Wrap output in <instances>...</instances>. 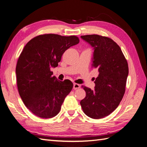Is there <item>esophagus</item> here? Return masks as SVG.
<instances>
[{"mask_svg":"<svg viewBox=\"0 0 147 147\" xmlns=\"http://www.w3.org/2000/svg\"><path fill=\"white\" fill-rule=\"evenodd\" d=\"M80 87V84H78L77 83H74V89L75 90H77V89H78V88H79Z\"/></svg>","mask_w":147,"mask_h":147,"instance_id":"34e87169","label":"esophagus"}]
</instances>
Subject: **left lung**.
Listing matches in <instances>:
<instances>
[{"instance_id": "left-lung-1", "label": "left lung", "mask_w": 147, "mask_h": 147, "mask_svg": "<svg viewBox=\"0 0 147 147\" xmlns=\"http://www.w3.org/2000/svg\"><path fill=\"white\" fill-rule=\"evenodd\" d=\"M81 38L94 49L92 66L99 75L94 90L83 86L86 97L80 105L88 117L100 119L112 113L123 99L129 73L127 62L112 39L95 34Z\"/></svg>"}]
</instances>
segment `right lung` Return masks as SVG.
Here are the masks:
<instances>
[{"instance_id": "right-lung-1", "label": "right lung", "mask_w": 147, "mask_h": 147, "mask_svg": "<svg viewBox=\"0 0 147 147\" xmlns=\"http://www.w3.org/2000/svg\"><path fill=\"white\" fill-rule=\"evenodd\" d=\"M79 43L74 35L44 34L26 44L17 62V86L23 103L31 112L43 118L55 117L71 90L69 80L60 81L53 76L65 50Z\"/></svg>"}]
</instances>
